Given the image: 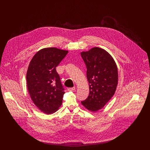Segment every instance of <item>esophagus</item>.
<instances>
[{"label":"esophagus","instance_id":"obj_1","mask_svg":"<svg viewBox=\"0 0 150 150\" xmlns=\"http://www.w3.org/2000/svg\"><path fill=\"white\" fill-rule=\"evenodd\" d=\"M75 90V88L73 87V88H67V91H74Z\"/></svg>","mask_w":150,"mask_h":150}]
</instances>
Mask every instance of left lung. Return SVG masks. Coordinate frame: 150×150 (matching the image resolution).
Segmentation results:
<instances>
[{
  "mask_svg": "<svg viewBox=\"0 0 150 150\" xmlns=\"http://www.w3.org/2000/svg\"><path fill=\"white\" fill-rule=\"evenodd\" d=\"M86 67L89 93L81 104L88 110L96 112L114 96L118 82L117 68L114 58L107 51L94 47L81 52Z\"/></svg>",
  "mask_w": 150,
  "mask_h": 150,
  "instance_id": "8db88e82",
  "label": "left lung"
}]
</instances>
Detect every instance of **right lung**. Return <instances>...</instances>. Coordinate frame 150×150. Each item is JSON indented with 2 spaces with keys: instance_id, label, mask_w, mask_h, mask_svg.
I'll return each mask as SVG.
<instances>
[{
  "instance_id": "add662e5",
  "label": "right lung",
  "mask_w": 150,
  "mask_h": 150,
  "mask_svg": "<svg viewBox=\"0 0 150 150\" xmlns=\"http://www.w3.org/2000/svg\"><path fill=\"white\" fill-rule=\"evenodd\" d=\"M67 53L54 47L43 48L30 62L26 74L28 91L36 106L46 114L55 112L62 105L64 88L56 67Z\"/></svg>"
}]
</instances>
